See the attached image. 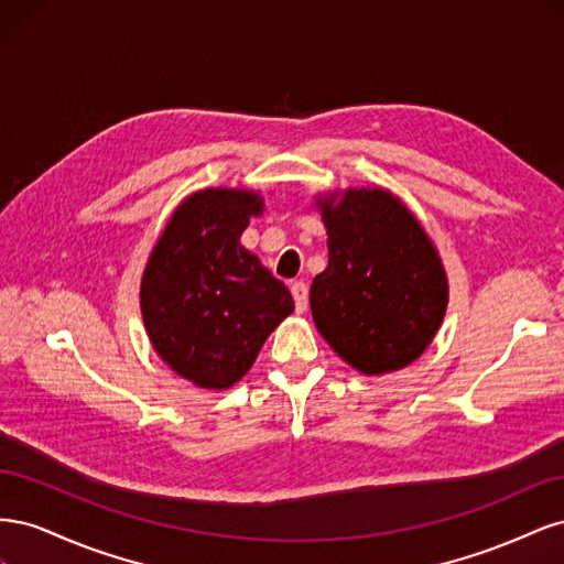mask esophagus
I'll use <instances>...</instances> for the list:
<instances>
[{
    "instance_id": "esophagus-1",
    "label": "esophagus",
    "mask_w": 564,
    "mask_h": 564,
    "mask_svg": "<svg viewBox=\"0 0 564 564\" xmlns=\"http://www.w3.org/2000/svg\"><path fill=\"white\" fill-rule=\"evenodd\" d=\"M292 296H294L296 313H303L305 308H308V286H305L303 282L292 284Z\"/></svg>"
}]
</instances>
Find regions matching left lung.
<instances>
[{
    "mask_svg": "<svg viewBox=\"0 0 564 564\" xmlns=\"http://www.w3.org/2000/svg\"><path fill=\"white\" fill-rule=\"evenodd\" d=\"M329 265L313 280L317 332L367 377L419 360L445 319V265L416 216L383 187H348L315 202Z\"/></svg>",
    "mask_w": 564,
    "mask_h": 564,
    "instance_id": "obj_1",
    "label": "left lung"
}]
</instances>
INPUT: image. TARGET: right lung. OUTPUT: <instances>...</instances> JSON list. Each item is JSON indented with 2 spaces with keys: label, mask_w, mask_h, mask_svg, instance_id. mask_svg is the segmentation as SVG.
<instances>
[{
  "label": "right lung",
  "mask_w": 564,
  "mask_h": 564,
  "mask_svg": "<svg viewBox=\"0 0 564 564\" xmlns=\"http://www.w3.org/2000/svg\"><path fill=\"white\" fill-rule=\"evenodd\" d=\"M253 191L207 187L185 197L152 249L141 313L152 348L197 388L226 390L251 369L278 324L294 313L289 289L240 245Z\"/></svg>",
  "instance_id": "obj_1"
}]
</instances>
